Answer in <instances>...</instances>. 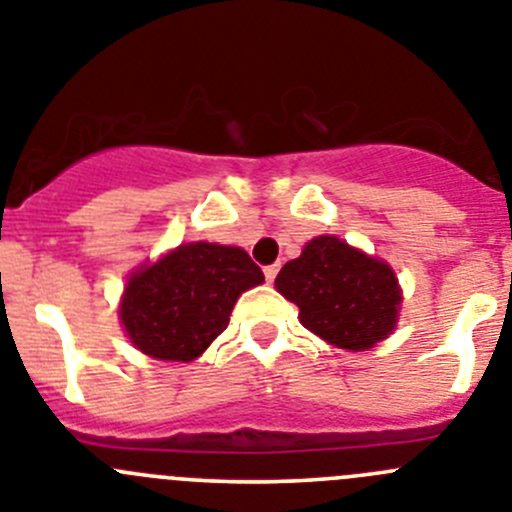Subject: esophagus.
Segmentation results:
<instances>
[{
	"mask_svg": "<svg viewBox=\"0 0 512 512\" xmlns=\"http://www.w3.org/2000/svg\"><path fill=\"white\" fill-rule=\"evenodd\" d=\"M278 270H280L278 262H275V265H267L265 267V280H267V283H272V280L278 278Z\"/></svg>",
	"mask_w": 512,
	"mask_h": 512,
	"instance_id": "1",
	"label": "esophagus"
}]
</instances>
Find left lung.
I'll list each match as a JSON object with an SVG mask.
<instances>
[{
  "instance_id": "obj_1",
  "label": "left lung",
  "mask_w": 512,
  "mask_h": 512,
  "mask_svg": "<svg viewBox=\"0 0 512 512\" xmlns=\"http://www.w3.org/2000/svg\"><path fill=\"white\" fill-rule=\"evenodd\" d=\"M275 288L300 308V323L323 341L361 351L394 331L401 293L386 262L338 237H315L285 262Z\"/></svg>"
}]
</instances>
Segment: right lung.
<instances>
[{
  "label": "right lung",
  "mask_w": 512,
  "mask_h": 512,
  "mask_svg": "<svg viewBox=\"0 0 512 512\" xmlns=\"http://www.w3.org/2000/svg\"><path fill=\"white\" fill-rule=\"evenodd\" d=\"M265 280L240 247L194 242L133 272L121 321L133 346L161 361H191L227 328L245 290Z\"/></svg>",
  "instance_id": "obj_1"
}]
</instances>
